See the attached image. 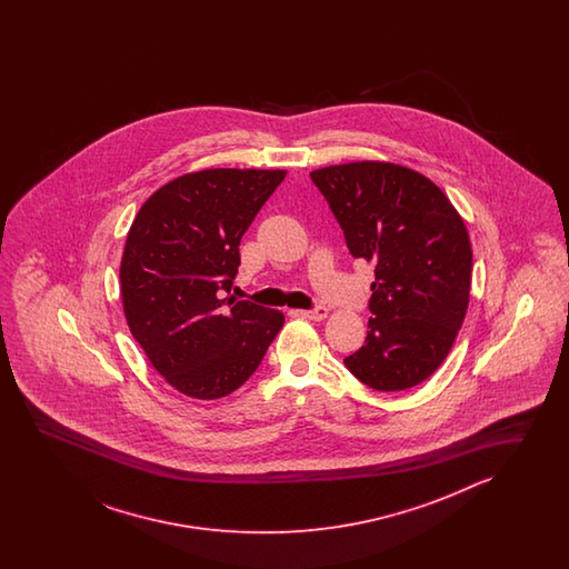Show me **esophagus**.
Wrapping results in <instances>:
<instances>
[{"instance_id": "obj_1", "label": "esophagus", "mask_w": 569, "mask_h": 569, "mask_svg": "<svg viewBox=\"0 0 569 569\" xmlns=\"http://www.w3.org/2000/svg\"><path fill=\"white\" fill-rule=\"evenodd\" d=\"M301 317H307V319H313V321H323L327 317L326 307H315V309H305V311H299Z\"/></svg>"}]
</instances>
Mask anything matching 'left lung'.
Instances as JSON below:
<instances>
[{"label": "left lung", "mask_w": 569, "mask_h": 569, "mask_svg": "<svg viewBox=\"0 0 569 569\" xmlns=\"http://www.w3.org/2000/svg\"><path fill=\"white\" fill-rule=\"evenodd\" d=\"M353 258L375 262L368 336L343 363L366 387H417L448 358L470 302L472 246L446 193L417 170L363 160L311 172Z\"/></svg>", "instance_id": "8db88e82"}]
</instances>
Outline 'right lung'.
Wrapping results in <instances>:
<instances>
[{
    "label": "right lung",
    "instance_id": "add662e5",
    "mask_svg": "<svg viewBox=\"0 0 569 569\" xmlns=\"http://www.w3.org/2000/svg\"><path fill=\"white\" fill-rule=\"evenodd\" d=\"M287 170L207 169L160 187L140 207L121 256V302L133 339L170 387L228 397L254 375L284 315L221 299L240 240Z\"/></svg>",
    "mask_w": 569,
    "mask_h": 569
}]
</instances>
